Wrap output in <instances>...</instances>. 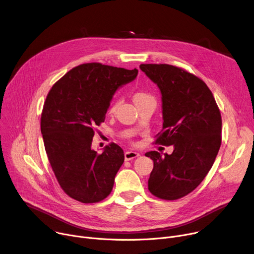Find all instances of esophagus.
<instances>
[{
  "label": "esophagus",
  "instance_id": "1",
  "mask_svg": "<svg viewBox=\"0 0 254 254\" xmlns=\"http://www.w3.org/2000/svg\"><path fill=\"white\" fill-rule=\"evenodd\" d=\"M139 154L136 153V152H133V151H127L125 153V159L126 161H130L136 157H138Z\"/></svg>",
  "mask_w": 254,
  "mask_h": 254
}]
</instances>
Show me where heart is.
Here are the masks:
<instances>
[{
	"instance_id": "b5f03b06",
	"label": "heart",
	"mask_w": 254,
	"mask_h": 254,
	"mask_svg": "<svg viewBox=\"0 0 254 254\" xmlns=\"http://www.w3.org/2000/svg\"><path fill=\"white\" fill-rule=\"evenodd\" d=\"M132 98H133V101H134V103H135L136 105L143 104V103H155V104H156V98H155V96H154L152 93H150V92H148V91H146V90L139 89V90L134 91V92H133V95H132ZM118 104H119V100L116 99V98H114V99L112 100V102L110 103V106H108L107 113L110 114V115L114 114L115 111H116L117 106H118Z\"/></svg>"
}]
</instances>
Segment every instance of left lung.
Returning <instances> with one entry per match:
<instances>
[{
    "mask_svg": "<svg viewBox=\"0 0 254 254\" xmlns=\"http://www.w3.org/2000/svg\"><path fill=\"white\" fill-rule=\"evenodd\" d=\"M139 68L162 93L164 123L155 142L174 146L171 155L146 154L154 161L149 191L177 200L195 190L212 168L221 146V114L207 84L187 70L169 64Z\"/></svg>",
    "mask_w": 254,
    "mask_h": 254,
    "instance_id": "8db88e82",
    "label": "left lung"
}]
</instances>
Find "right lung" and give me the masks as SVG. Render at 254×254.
<instances>
[{"label": "right lung", "mask_w": 254, "mask_h": 254, "mask_svg": "<svg viewBox=\"0 0 254 254\" xmlns=\"http://www.w3.org/2000/svg\"><path fill=\"white\" fill-rule=\"evenodd\" d=\"M137 72L84 63L69 70L49 90L41 132L52 171L69 197L88 204L111 194L125 154L115 142L98 154L91 149L92 137L104 122L116 90L132 81Z\"/></svg>", "instance_id": "add662e5"}]
</instances>
